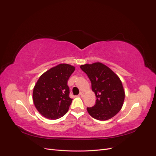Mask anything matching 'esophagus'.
Returning <instances> with one entry per match:
<instances>
[{
    "mask_svg": "<svg viewBox=\"0 0 156 156\" xmlns=\"http://www.w3.org/2000/svg\"><path fill=\"white\" fill-rule=\"evenodd\" d=\"M79 96H81V97H83L84 96V92H81L79 93Z\"/></svg>",
    "mask_w": 156,
    "mask_h": 156,
    "instance_id": "esophagus-1",
    "label": "esophagus"
}]
</instances>
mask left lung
Listing matches in <instances>:
<instances>
[{
    "mask_svg": "<svg viewBox=\"0 0 156 156\" xmlns=\"http://www.w3.org/2000/svg\"><path fill=\"white\" fill-rule=\"evenodd\" d=\"M90 80L95 93L96 104L87 107V111L98 120L111 119L123 105L125 92L119 76L107 66L100 62L86 64L80 66Z\"/></svg>",
    "mask_w": 156,
    "mask_h": 156,
    "instance_id": "1",
    "label": "left lung"
}]
</instances>
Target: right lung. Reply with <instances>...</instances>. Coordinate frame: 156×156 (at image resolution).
I'll list each match as a JSON object with an SVG mask.
<instances>
[{
    "mask_svg": "<svg viewBox=\"0 0 156 156\" xmlns=\"http://www.w3.org/2000/svg\"><path fill=\"white\" fill-rule=\"evenodd\" d=\"M75 67L60 64L42 74L37 80L32 93L37 110L46 119H60L68 111L73 99L69 97L67 83Z\"/></svg>",
    "mask_w": 156,
    "mask_h": 156,
    "instance_id": "right-lung-1",
    "label": "right lung"
}]
</instances>
